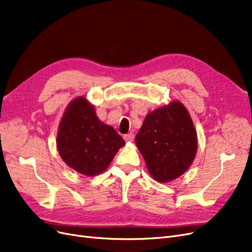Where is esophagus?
<instances>
[{"mask_svg":"<svg viewBox=\"0 0 252 252\" xmlns=\"http://www.w3.org/2000/svg\"><path fill=\"white\" fill-rule=\"evenodd\" d=\"M134 138H135V135L133 133H129V134H126V135L124 136V139L126 142H131L134 140Z\"/></svg>","mask_w":252,"mask_h":252,"instance_id":"34e87169","label":"esophagus"}]
</instances>
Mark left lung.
Wrapping results in <instances>:
<instances>
[{
	"label": "left lung",
	"instance_id": "1",
	"mask_svg": "<svg viewBox=\"0 0 252 252\" xmlns=\"http://www.w3.org/2000/svg\"><path fill=\"white\" fill-rule=\"evenodd\" d=\"M136 145L156 181L166 183L182 176L197 152V134L185 106L174 101L149 113Z\"/></svg>",
	"mask_w": 252,
	"mask_h": 252
}]
</instances>
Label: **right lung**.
Masks as SVG:
<instances>
[{"mask_svg":"<svg viewBox=\"0 0 252 252\" xmlns=\"http://www.w3.org/2000/svg\"><path fill=\"white\" fill-rule=\"evenodd\" d=\"M125 144L112 126L99 121L94 106L86 98L69 103L57 134L58 152L68 166L88 177L99 175Z\"/></svg>","mask_w":252,"mask_h":252,"instance_id":"add662e5","label":"right lung"}]
</instances>
